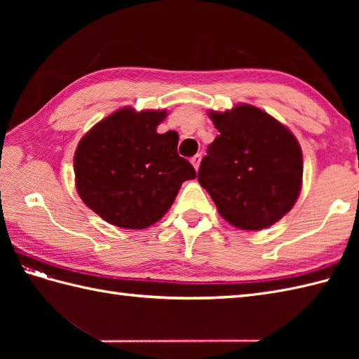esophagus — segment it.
<instances>
[{
    "label": "esophagus",
    "instance_id": "1",
    "mask_svg": "<svg viewBox=\"0 0 359 359\" xmlns=\"http://www.w3.org/2000/svg\"><path fill=\"white\" fill-rule=\"evenodd\" d=\"M201 160H202V154H196L194 157H191V163H193V166L196 168V170H199Z\"/></svg>",
    "mask_w": 359,
    "mask_h": 359
}]
</instances>
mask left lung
Returning a JSON list of instances; mask_svg holds the SVG:
<instances>
[{
	"mask_svg": "<svg viewBox=\"0 0 359 359\" xmlns=\"http://www.w3.org/2000/svg\"><path fill=\"white\" fill-rule=\"evenodd\" d=\"M219 135L202 158L197 180L219 215L259 231L293 208L302 185V151L276 118L251 104L210 111Z\"/></svg>",
	"mask_w": 359,
	"mask_h": 359,
	"instance_id": "obj_1",
	"label": "left lung"
}]
</instances>
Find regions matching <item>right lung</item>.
Instances as JSON below:
<instances>
[{
    "label": "right lung",
    "instance_id": "1",
    "mask_svg": "<svg viewBox=\"0 0 359 359\" xmlns=\"http://www.w3.org/2000/svg\"><path fill=\"white\" fill-rule=\"evenodd\" d=\"M165 111L118 109L90 129L74 156L79 196L111 225L142 230L165 216L196 171L179 134L157 133Z\"/></svg>",
    "mask_w": 359,
    "mask_h": 359
}]
</instances>
